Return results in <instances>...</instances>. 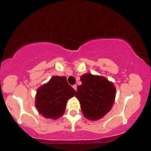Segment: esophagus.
I'll return each instance as SVG.
<instances>
[{
	"instance_id": "1",
	"label": "esophagus",
	"mask_w": 151,
	"mask_h": 151,
	"mask_svg": "<svg viewBox=\"0 0 151 151\" xmlns=\"http://www.w3.org/2000/svg\"><path fill=\"white\" fill-rule=\"evenodd\" d=\"M73 88L76 90V91H77V85H73Z\"/></svg>"
}]
</instances>
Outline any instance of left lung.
<instances>
[{"instance_id": "obj_1", "label": "left lung", "mask_w": 151, "mask_h": 151, "mask_svg": "<svg viewBox=\"0 0 151 151\" xmlns=\"http://www.w3.org/2000/svg\"><path fill=\"white\" fill-rule=\"evenodd\" d=\"M81 85L77 87L76 97L80 103L84 116L90 120L101 119L114 104L116 89L104 77L84 74Z\"/></svg>"}]
</instances>
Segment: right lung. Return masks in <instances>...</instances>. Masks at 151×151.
Segmentation results:
<instances>
[{"instance_id":"add662e5","label":"right lung","mask_w":151,"mask_h":151,"mask_svg":"<svg viewBox=\"0 0 151 151\" xmlns=\"http://www.w3.org/2000/svg\"><path fill=\"white\" fill-rule=\"evenodd\" d=\"M76 90L64 76H53L37 90L36 107L45 118L56 119L63 114L67 101L75 96Z\"/></svg>"}]
</instances>
